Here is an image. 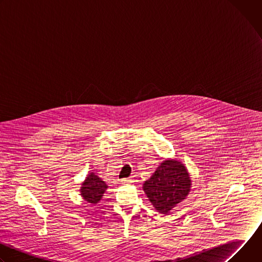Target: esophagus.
<instances>
[{
    "label": "esophagus",
    "mask_w": 262,
    "mask_h": 262,
    "mask_svg": "<svg viewBox=\"0 0 262 262\" xmlns=\"http://www.w3.org/2000/svg\"><path fill=\"white\" fill-rule=\"evenodd\" d=\"M134 180H133V178L132 177H129V178H123V179H121V182L123 183V184H128V183H132Z\"/></svg>",
    "instance_id": "34e87169"
}]
</instances>
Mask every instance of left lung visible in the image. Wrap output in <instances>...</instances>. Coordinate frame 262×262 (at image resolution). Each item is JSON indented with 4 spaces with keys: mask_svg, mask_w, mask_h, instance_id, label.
Listing matches in <instances>:
<instances>
[{
    "mask_svg": "<svg viewBox=\"0 0 262 262\" xmlns=\"http://www.w3.org/2000/svg\"><path fill=\"white\" fill-rule=\"evenodd\" d=\"M192 179L186 167L176 159L162 162L152 176L143 183V190L155 209L168 214L191 192Z\"/></svg>",
    "mask_w": 262,
    "mask_h": 262,
    "instance_id": "obj_1",
    "label": "left lung"
}]
</instances>
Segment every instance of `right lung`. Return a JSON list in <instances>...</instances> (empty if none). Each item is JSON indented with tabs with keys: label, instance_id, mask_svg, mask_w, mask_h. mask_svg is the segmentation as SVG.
<instances>
[{
	"label": "right lung",
	"instance_id": "obj_1",
	"mask_svg": "<svg viewBox=\"0 0 262 262\" xmlns=\"http://www.w3.org/2000/svg\"><path fill=\"white\" fill-rule=\"evenodd\" d=\"M106 189V183L95 173L90 172L82 182L80 195L88 203L96 205L101 200Z\"/></svg>",
	"mask_w": 262,
	"mask_h": 262
}]
</instances>
